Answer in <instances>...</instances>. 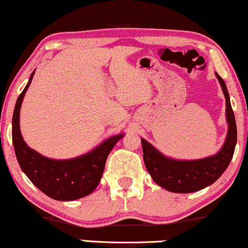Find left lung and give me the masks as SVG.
Returning a JSON list of instances; mask_svg holds the SVG:
<instances>
[{
  "label": "left lung",
  "mask_w": 248,
  "mask_h": 248,
  "mask_svg": "<svg viewBox=\"0 0 248 248\" xmlns=\"http://www.w3.org/2000/svg\"><path fill=\"white\" fill-rule=\"evenodd\" d=\"M226 98V141L216 155L196 160H177L166 157L147 140L141 139L143 160L155 184L172 193H193L211 185L221 176L232 161L237 143V127L225 81L216 73Z\"/></svg>",
  "instance_id": "8db88e82"
}]
</instances>
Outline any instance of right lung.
Listing matches in <instances>:
<instances>
[{"instance_id":"add662e5","label":"right lung","mask_w":248,"mask_h":248,"mask_svg":"<svg viewBox=\"0 0 248 248\" xmlns=\"http://www.w3.org/2000/svg\"><path fill=\"white\" fill-rule=\"evenodd\" d=\"M35 71L16 103L12 117V142L16 160L33 185L57 201H73L93 193L103 176L108 155L124 133L108 138L93 150L72 159H50L27 145L20 132V108Z\"/></svg>"}]
</instances>
